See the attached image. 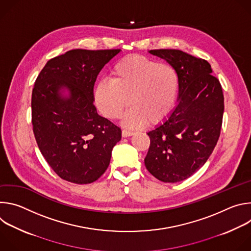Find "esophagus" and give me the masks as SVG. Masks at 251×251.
<instances>
[{
    "mask_svg": "<svg viewBox=\"0 0 251 251\" xmlns=\"http://www.w3.org/2000/svg\"><path fill=\"white\" fill-rule=\"evenodd\" d=\"M134 133L132 132V131H128V130H126V129H124V130H122V136L123 137H129V136H132Z\"/></svg>",
    "mask_w": 251,
    "mask_h": 251,
    "instance_id": "esophagus-1",
    "label": "esophagus"
}]
</instances>
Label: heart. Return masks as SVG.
Returning <instances> with one entry per match:
<instances>
[{
  "label": "heart",
  "mask_w": 251,
  "mask_h": 251,
  "mask_svg": "<svg viewBox=\"0 0 251 251\" xmlns=\"http://www.w3.org/2000/svg\"><path fill=\"white\" fill-rule=\"evenodd\" d=\"M109 76L110 81L100 80L93 88L94 104L106 118H119L128 104L124 124L132 128L162 124L172 114L181 81L171 63L128 54L112 65Z\"/></svg>",
  "instance_id": "b5f03b06"
}]
</instances>
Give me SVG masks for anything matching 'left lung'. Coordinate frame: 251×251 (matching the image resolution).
Masks as SVG:
<instances>
[{"label":"left lung","instance_id":"obj_1","mask_svg":"<svg viewBox=\"0 0 251 251\" xmlns=\"http://www.w3.org/2000/svg\"><path fill=\"white\" fill-rule=\"evenodd\" d=\"M150 53L174 65L181 83L177 105L168 120L147 133L145 166L162 182H181L204 165L217 145L225 110L223 88L202 58L178 50Z\"/></svg>","mask_w":251,"mask_h":251}]
</instances>
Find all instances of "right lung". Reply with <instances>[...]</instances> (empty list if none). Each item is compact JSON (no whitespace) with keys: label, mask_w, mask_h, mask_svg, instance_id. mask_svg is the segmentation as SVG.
Returning a JSON list of instances; mask_svg holds the SVG:
<instances>
[{"label":"right lung","mask_w":251,"mask_h":251,"mask_svg":"<svg viewBox=\"0 0 251 251\" xmlns=\"http://www.w3.org/2000/svg\"><path fill=\"white\" fill-rule=\"evenodd\" d=\"M120 50H71L50 59L35 79L31 123L44 158L62 180L95 182L110 163L121 129L98 115L93 87L103 66ZM70 91L63 98L60 89Z\"/></svg>","instance_id":"add662e5"}]
</instances>
